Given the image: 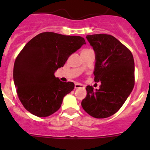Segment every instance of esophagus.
<instances>
[{"mask_svg":"<svg viewBox=\"0 0 150 150\" xmlns=\"http://www.w3.org/2000/svg\"><path fill=\"white\" fill-rule=\"evenodd\" d=\"M75 88H84V86L81 83H76L75 84Z\"/></svg>","mask_w":150,"mask_h":150,"instance_id":"obj_1","label":"esophagus"}]
</instances>
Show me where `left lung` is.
<instances>
[{
    "label": "left lung",
    "mask_w": 150,
    "mask_h": 150,
    "mask_svg": "<svg viewBox=\"0 0 150 150\" xmlns=\"http://www.w3.org/2000/svg\"><path fill=\"white\" fill-rule=\"evenodd\" d=\"M95 53L93 70L99 89L86 87L87 95L81 106L95 118H106L117 112L131 94L134 86V60L132 54L112 35L86 36Z\"/></svg>",
    "instance_id": "obj_1"
}]
</instances>
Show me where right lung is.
Wrapping results in <instances>:
<instances>
[{
	"label": "right lung",
	"mask_w": 150,
	"mask_h": 150,
	"mask_svg": "<svg viewBox=\"0 0 150 150\" xmlns=\"http://www.w3.org/2000/svg\"><path fill=\"white\" fill-rule=\"evenodd\" d=\"M84 44L81 36L46 32L25 45L15 60L13 76L19 100L28 112L48 117L60 108L75 84L62 82L54 73Z\"/></svg>",
	"instance_id": "1"
}]
</instances>
